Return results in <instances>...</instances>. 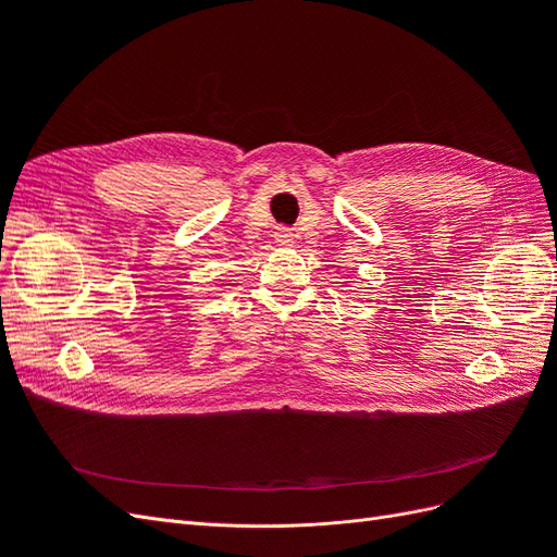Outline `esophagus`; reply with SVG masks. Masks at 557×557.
<instances>
[{
  "label": "esophagus",
  "mask_w": 557,
  "mask_h": 557,
  "mask_svg": "<svg viewBox=\"0 0 557 557\" xmlns=\"http://www.w3.org/2000/svg\"><path fill=\"white\" fill-rule=\"evenodd\" d=\"M274 237H276V242L281 244V246H290L293 244V232L288 230V227H278L276 232H274Z\"/></svg>",
  "instance_id": "34e87169"
}]
</instances>
